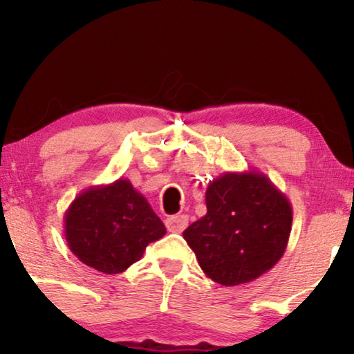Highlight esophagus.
<instances>
[{
  "label": "esophagus",
  "instance_id": "34e87169",
  "mask_svg": "<svg viewBox=\"0 0 354 354\" xmlns=\"http://www.w3.org/2000/svg\"><path fill=\"white\" fill-rule=\"evenodd\" d=\"M188 225V216L185 214H177V216H169L166 219V227L169 232L174 234H182Z\"/></svg>",
  "mask_w": 354,
  "mask_h": 354
}]
</instances>
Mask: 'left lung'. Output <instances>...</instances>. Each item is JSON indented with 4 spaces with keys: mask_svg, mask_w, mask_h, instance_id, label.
<instances>
[{
    "mask_svg": "<svg viewBox=\"0 0 354 354\" xmlns=\"http://www.w3.org/2000/svg\"><path fill=\"white\" fill-rule=\"evenodd\" d=\"M206 216L183 232L214 282L234 287L279 263L292 232L288 198L258 171L225 172L207 185Z\"/></svg>",
    "mask_w": 354,
    "mask_h": 354,
    "instance_id": "obj_1",
    "label": "left lung"
}]
</instances>
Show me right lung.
I'll return each mask as SVG.
<instances>
[{"label":"right lung","mask_w":354,"mask_h":354,"mask_svg":"<svg viewBox=\"0 0 354 354\" xmlns=\"http://www.w3.org/2000/svg\"><path fill=\"white\" fill-rule=\"evenodd\" d=\"M166 227L127 178L90 187L64 214V235L82 263L104 274H120L142 258Z\"/></svg>","instance_id":"add662e5"}]
</instances>
